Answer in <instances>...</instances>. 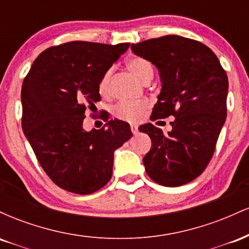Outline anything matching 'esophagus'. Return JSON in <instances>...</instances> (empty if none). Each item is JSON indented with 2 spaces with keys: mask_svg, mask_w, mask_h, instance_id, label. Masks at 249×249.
Segmentation results:
<instances>
[{
  "mask_svg": "<svg viewBox=\"0 0 249 249\" xmlns=\"http://www.w3.org/2000/svg\"><path fill=\"white\" fill-rule=\"evenodd\" d=\"M131 131H132L133 134L138 133V126L137 125H131Z\"/></svg>",
  "mask_w": 249,
  "mask_h": 249,
  "instance_id": "1",
  "label": "esophagus"
}]
</instances>
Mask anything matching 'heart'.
I'll use <instances>...</instances> for the list:
<instances>
[{"label": "heart", "mask_w": 249, "mask_h": 249, "mask_svg": "<svg viewBox=\"0 0 249 249\" xmlns=\"http://www.w3.org/2000/svg\"><path fill=\"white\" fill-rule=\"evenodd\" d=\"M126 67L134 76L138 77L142 82L152 78L153 65L145 57L134 56L127 59ZM108 82H110V71H107L102 76L98 83V91L102 96H107L108 93ZM148 108V102L144 101H125L121 102L113 108V115L116 118L127 123H138L146 113Z\"/></svg>", "instance_id": "heart-1"}]
</instances>
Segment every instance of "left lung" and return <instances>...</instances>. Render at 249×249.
Masks as SVG:
<instances>
[{
	"instance_id": "obj_1",
	"label": "left lung",
	"mask_w": 249,
	"mask_h": 249,
	"mask_svg": "<svg viewBox=\"0 0 249 249\" xmlns=\"http://www.w3.org/2000/svg\"><path fill=\"white\" fill-rule=\"evenodd\" d=\"M159 70L161 91L151 121L173 116L172 131L141 125L152 147L142 158L157 184L177 187L199 177L212 159L227 116L228 78L207 45L182 36L167 35L131 44Z\"/></svg>"
}]
</instances>
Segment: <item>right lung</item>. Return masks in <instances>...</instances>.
Returning a JSON list of instances; mask_svg holds the SVG:
<instances>
[{
  "mask_svg": "<svg viewBox=\"0 0 249 249\" xmlns=\"http://www.w3.org/2000/svg\"><path fill=\"white\" fill-rule=\"evenodd\" d=\"M130 43L73 41L44 50L22 84V128L37 160L58 187L76 194L101 190L112 177L113 152L132 137L130 125L83 128L88 108L101 101L98 83Z\"/></svg>",
  "mask_w": 249,
  "mask_h": 249,
  "instance_id": "add662e5",
  "label": "right lung"
}]
</instances>
